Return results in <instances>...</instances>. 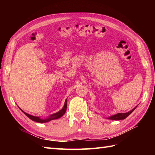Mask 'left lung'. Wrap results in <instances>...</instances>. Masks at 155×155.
Returning <instances> with one entry per match:
<instances>
[{"label":"left lung","mask_w":155,"mask_h":155,"mask_svg":"<svg viewBox=\"0 0 155 155\" xmlns=\"http://www.w3.org/2000/svg\"><path fill=\"white\" fill-rule=\"evenodd\" d=\"M134 107L133 110H131L130 111H128V113H118L114 115H113V116H110V117H108V119H110V120H123L124 118H126L128 115L130 114L131 113H133V112L134 110V109L137 108Z\"/></svg>","instance_id":"obj_1"}]
</instances>
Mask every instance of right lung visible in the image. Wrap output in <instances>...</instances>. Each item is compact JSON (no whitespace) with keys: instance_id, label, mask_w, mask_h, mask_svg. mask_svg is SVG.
<instances>
[{"instance_id":"obj_1","label":"right lung","mask_w":155,"mask_h":155,"mask_svg":"<svg viewBox=\"0 0 155 155\" xmlns=\"http://www.w3.org/2000/svg\"><path fill=\"white\" fill-rule=\"evenodd\" d=\"M67 100H66L63 108H62L60 111H58V112H57V113H54L53 114L51 115L50 117H49L47 118H46V119H42V118H41L40 117H38L32 116V115H31V114H27V113H25V112H24L22 110H21H21L26 115H27V116L29 118H30V119H31L32 120L35 121V122H37V123H47V122H48V121H51V120H54V119H57V118H61L62 116V115L64 114L66 110H67Z\"/></svg>"}]
</instances>
